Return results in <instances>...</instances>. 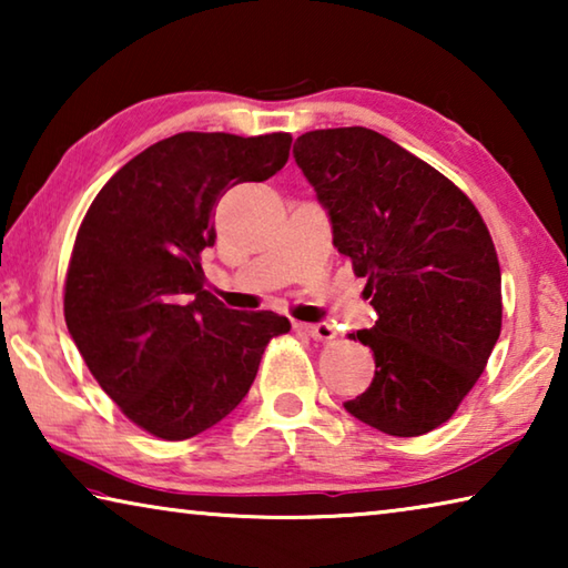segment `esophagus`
Instances as JSON below:
<instances>
[{"label": "esophagus", "mask_w": 568, "mask_h": 568, "mask_svg": "<svg viewBox=\"0 0 568 568\" xmlns=\"http://www.w3.org/2000/svg\"><path fill=\"white\" fill-rule=\"evenodd\" d=\"M297 331H303L305 335H311L313 341H333L335 338V328L331 323H297Z\"/></svg>", "instance_id": "34e87169"}]
</instances>
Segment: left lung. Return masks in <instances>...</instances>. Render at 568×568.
I'll use <instances>...</instances> for the list:
<instances>
[{
  "mask_svg": "<svg viewBox=\"0 0 568 568\" xmlns=\"http://www.w3.org/2000/svg\"><path fill=\"white\" fill-rule=\"evenodd\" d=\"M293 158L378 313L351 333L373 351L376 376L343 406L388 436L428 434L476 386L501 333L491 233L454 182L381 132H305Z\"/></svg>",
  "mask_w": 568,
  "mask_h": 568,
  "instance_id": "8db88e82",
  "label": "left lung"
}]
</instances>
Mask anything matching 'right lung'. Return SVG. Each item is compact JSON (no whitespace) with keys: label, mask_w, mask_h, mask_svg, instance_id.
<instances>
[{"label":"right lung","mask_w":568,"mask_h":568,"mask_svg":"<svg viewBox=\"0 0 568 568\" xmlns=\"http://www.w3.org/2000/svg\"><path fill=\"white\" fill-rule=\"evenodd\" d=\"M287 132H180L110 178L84 215L64 281V321L102 390L134 426L185 440L247 396L265 345L291 331L271 311H230L205 291L225 190L263 182L291 155Z\"/></svg>","instance_id":"obj_1"}]
</instances>
